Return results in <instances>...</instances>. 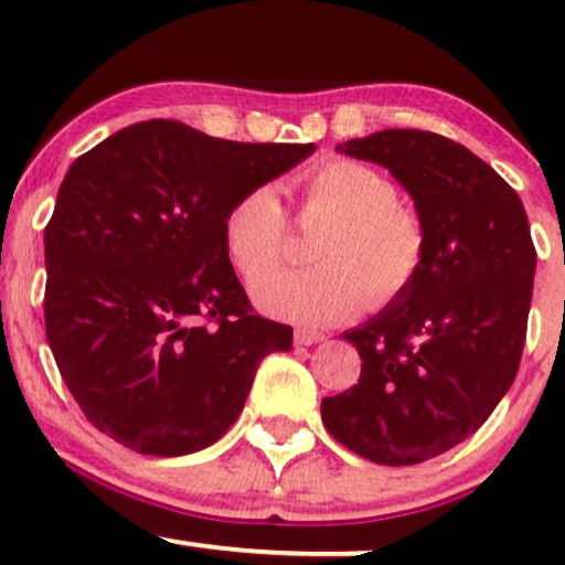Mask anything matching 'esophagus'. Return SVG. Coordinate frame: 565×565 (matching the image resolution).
Listing matches in <instances>:
<instances>
[{
  "label": "esophagus",
  "mask_w": 565,
  "mask_h": 565,
  "mask_svg": "<svg viewBox=\"0 0 565 565\" xmlns=\"http://www.w3.org/2000/svg\"><path fill=\"white\" fill-rule=\"evenodd\" d=\"M323 334L321 332H310V329H297L295 332V345L300 348H310L316 345V342H321Z\"/></svg>",
  "instance_id": "obj_1"
}]
</instances>
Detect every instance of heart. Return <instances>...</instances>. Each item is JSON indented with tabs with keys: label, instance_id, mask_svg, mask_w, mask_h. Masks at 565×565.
Segmentation results:
<instances>
[{
	"label": "heart",
	"instance_id": "obj_1",
	"mask_svg": "<svg viewBox=\"0 0 565 565\" xmlns=\"http://www.w3.org/2000/svg\"><path fill=\"white\" fill-rule=\"evenodd\" d=\"M297 215L323 223L310 244L316 263L264 279L287 249V215L270 185L244 191L223 217V246L236 274L255 284L265 313L300 327H332L355 319L369 300L385 308L414 287L425 268L427 228L419 212L377 167L355 159H323L300 180Z\"/></svg>",
	"mask_w": 565,
	"mask_h": 565
}]
</instances>
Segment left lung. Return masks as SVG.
Segmentation results:
<instances>
[{
  "mask_svg": "<svg viewBox=\"0 0 565 565\" xmlns=\"http://www.w3.org/2000/svg\"><path fill=\"white\" fill-rule=\"evenodd\" d=\"M391 170L427 228L401 300L345 332L359 385L321 401L327 430L369 462L419 465L481 427L521 364L536 249L521 196L444 135L382 129L337 146Z\"/></svg>",
  "mask_w": 565,
  "mask_h": 565,
  "instance_id": "obj_1",
  "label": "left lung"
}]
</instances>
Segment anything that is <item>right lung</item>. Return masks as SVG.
Listing matches in <instances>:
<instances>
[{"instance_id": "obj_1", "label": "right lung", "mask_w": 565, "mask_h": 565, "mask_svg": "<svg viewBox=\"0 0 565 565\" xmlns=\"http://www.w3.org/2000/svg\"><path fill=\"white\" fill-rule=\"evenodd\" d=\"M313 151L151 119L68 167L44 228V329L97 430L180 457L236 423L260 361L291 348V327L252 313L223 217Z\"/></svg>"}]
</instances>
